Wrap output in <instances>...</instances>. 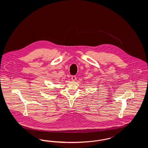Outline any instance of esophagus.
<instances>
[{"label":"esophagus","instance_id":"esophagus-1","mask_svg":"<svg viewBox=\"0 0 148 148\" xmlns=\"http://www.w3.org/2000/svg\"><path fill=\"white\" fill-rule=\"evenodd\" d=\"M71 80H73V81H75V80H77V77H75V76H72L71 77Z\"/></svg>","mask_w":148,"mask_h":148}]
</instances>
